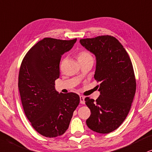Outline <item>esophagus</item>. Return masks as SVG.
Returning <instances> with one entry per match:
<instances>
[{
  "mask_svg": "<svg viewBox=\"0 0 152 152\" xmlns=\"http://www.w3.org/2000/svg\"><path fill=\"white\" fill-rule=\"evenodd\" d=\"M80 104H85V98H84V97H83V96H80Z\"/></svg>",
  "mask_w": 152,
  "mask_h": 152,
  "instance_id": "1",
  "label": "esophagus"
}]
</instances>
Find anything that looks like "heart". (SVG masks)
Wrapping results in <instances>:
<instances>
[{"instance_id": "1", "label": "heart", "mask_w": 152, "mask_h": 152, "mask_svg": "<svg viewBox=\"0 0 152 152\" xmlns=\"http://www.w3.org/2000/svg\"><path fill=\"white\" fill-rule=\"evenodd\" d=\"M76 57H77L78 62H80V61H83V60H86V59L92 58V57H92V55H90V53H88V52L86 50L79 51L77 53Z\"/></svg>"}]
</instances>
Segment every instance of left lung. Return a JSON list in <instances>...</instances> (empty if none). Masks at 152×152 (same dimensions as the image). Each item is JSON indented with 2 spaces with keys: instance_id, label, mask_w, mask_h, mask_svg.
<instances>
[{
  "instance_id": "1",
  "label": "left lung",
  "mask_w": 152,
  "mask_h": 152,
  "mask_svg": "<svg viewBox=\"0 0 152 152\" xmlns=\"http://www.w3.org/2000/svg\"><path fill=\"white\" fill-rule=\"evenodd\" d=\"M80 43L95 54L97 60L94 78L100 95L95 101L86 97L90 109L88 127L99 133L117 129L127 117L136 91V79L129 55L114 36L83 38Z\"/></svg>"
}]
</instances>
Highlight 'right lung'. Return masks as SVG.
Instances as JSON below:
<instances>
[{"instance_id":"obj_1","label":"right lung","mask_w":152,"mask_h":152,"mask_svg":"<svg viewBox=\"0 0 152 152\" xmlns=\"http://www.w3.org/2000/svg\"><path fill=\"white\" fill-rule=\"evenodd\" d=\"M76 40L43 38L27 52L21 64L18 88L25 115L32 127L46 137L66 132L80 102L77 94H59L55 89L62 55Z\"/></svg>"}]
</instances>
